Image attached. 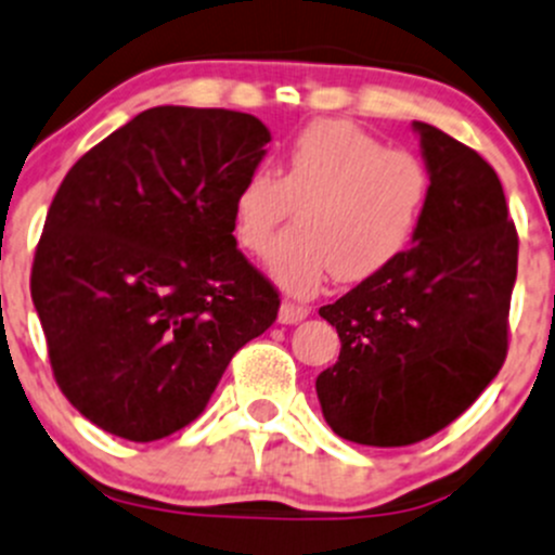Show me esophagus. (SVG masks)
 I'll return each mask as SVG.
<instances>
[{
	"label": "esophagus",
	"instance_id": "1",
	"mask_svg": "<svg viewBox=\"0 0 555 555\" xmlns=\"http://www.w3.org/2000/svg\"><path fill=\"white\" fill-rule=\"evenodd\" d=\"M306 317H309V306L293 304V300H284L282 309H279V322L282 325H295V322L306 320Z\"/></svg>",
	"mask_w": 555,
	"mask_h": 555
}]
</instances>
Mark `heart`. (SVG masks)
<instances>
[{"label":"heart","instance_id":"b5f03b06","mask_svg":"<svg viewBox=\"0 0 555 555\" xmlns=\"http://www.w3.org/2000/svg\"><path fill=\"white\" fill-rule=\"evenodd\" d=\"M431 195L428 168L387 149L349 121L322 118L300 129L279 163V179L257 168L233 197V235L249 255H266L295 208L298 233L284 238L268 273L293 295L322 287L327 273L363 282L412 244Z\"/></svg>","mask_w":555,"mask_h":555}]
</instances>
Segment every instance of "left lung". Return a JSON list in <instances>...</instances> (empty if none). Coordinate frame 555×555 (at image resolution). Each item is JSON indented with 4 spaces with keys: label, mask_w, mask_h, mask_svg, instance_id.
<instances>
[{
    "label": "left lung",
    "mask_w": 555,
    "mask_h": 555,
    "mask_svg": "<svg viewBox=\"0 0 555 555\" xmlns=\"http://www.w3.org/2000/svg\"><path fill=\"white\" fill-rule=\"evenodd\" d=\"M431 176L426 214L392 266L320 309L341 352L317 376L327 426L349 442L403 448L464 414L507 358L518 233L496 170L414 121Z\"/></svg>",
    "instance_id": "8db88e82"
}]
</instances>
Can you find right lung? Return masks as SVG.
<instances>
[{"label":"right lung","instance_id":"1","mask_svg":"<svg viewBox=\"0 0 555 555\" xmlns=\"http://www.w3.org/2000/svg\"><path fill=\"white\" fill-rule=\"evenodd\" d=\"M268 143L249 113L159 105L64 176L31 300L59 387L102 431L154 442L190 426L276 320L279 293L233 235L235 190Z\"/></svg>","mask_w":555,"mask_h":555}]
</instances>
